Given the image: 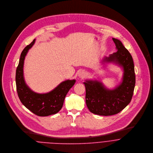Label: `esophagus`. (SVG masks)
<instances>
[{
	"mask_svg": "<svg viewBox=\"0 0 153 153\" xmlns=\"http://www.w3.org/2000/svg\"><path fill=\"white\" fill-rule=\"evenodd\" d=\"M86 76V72L84 71H81L78 74V76L80 78H84Z\"/></svg>",
	"mask_w": 153,
	"mask_h": 153,
	"instance_id": "esophagus-1",
	"label": "esophagus"
}]
</instances>
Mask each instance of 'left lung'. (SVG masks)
<instances>
[{"label": "left lung", "instance_id": "left-lung-1", "mask_svg": "<svg viewBox=\"0 0 153 153\" xmlns=\"http://www.w3.org/2000/svg\"><path fill=\"white\" fill-rule=\"evenodd\" d=\"M117 51L104 57V63H114L123 70L122 81L113 90L105 88L100 81L86 80V104L89 110L96 114L111 116L125 108L131 101L135 85V74L132 57L122 42L113 38Z\"/></svg>", "mask_w": 153, "mask_h": 153}]
</instances>
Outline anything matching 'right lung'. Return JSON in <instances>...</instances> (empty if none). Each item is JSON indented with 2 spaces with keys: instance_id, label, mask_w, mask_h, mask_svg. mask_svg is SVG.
Returning a JSON list of instances; mask_svg holds the SVG:
<instances>
[{
  "instance_id": "obj_1",
  "label": "right lung",
  "mask_w": 153,
  "mask_h": 153,
  "mask_svg": "<svg viewBox=\"0 0 153 153\" xmlns=\"http://www.w3.org/2000/svg\"><path fill=\"white\" fill-rule=\"evenodd\" d=\"M36 42L34 39L22 51L16 71V91L20 101L31 112L39 116H48L57 113L62 108L65 98L75 84V79L62 82L52 91L39 94L32 91L26 84L24 77L25 57Z\"/></svg>"
}]
</instances>
